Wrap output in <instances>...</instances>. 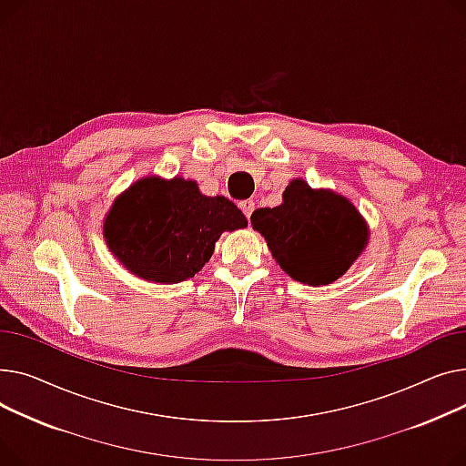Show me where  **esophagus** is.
<instances>
[{"mask_svg": "<svg viewBox=\"0 0 466 466\" xmlns=\"http://www.w3.org/2000/svg\"><path fill=\"white\" fill-rule=\"evenodd\" d=\"M238 208L244 212L246 218H250L252 212H254V208H256V203H254L252 199H244V201L238 203Z\"/></svg>", "mask_w": 466, "mask_h": 466, "instance_id": "34e87169", "label": "esophagus"}]
</instances>
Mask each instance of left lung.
<instances>
[{"label": "left lung", "mask_w": 466, "mask_h": 466, "mask_svg": "<svg viewBox=\"0 0 466 466\" xmlns=\"http://www.w3.org/2000/svg\"><path fill=\"white\" fill-rule=\"evenodd\" d=\"M282 198L280 207L254 210V229L293 280L309 286L335 282L367 244L361 214L346 198L314 191L305 180H293Z\"/></svg>", "instance_id": "left-lung-1"}]
</instances>
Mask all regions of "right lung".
Wrapping results in <instances>:
<instances>
[{
  "instance_id": "1",
  "label": "right lung",
  "mask_w": 466,
  "mask_h": 466,
  "mask_svg": "<svg viewBox=\"0 0 466 466\" xmlns=\"http://www.w3.org/2000/svg\"><path fill=\"white\" fill-rule=\"evenodd\" d=\"M248 226L226 198L199 194L196 182L143 178L115 201L105 220L108 248L133 275L177 284L203 268L224 231Z\"/></svg>"
}]
</instances>
